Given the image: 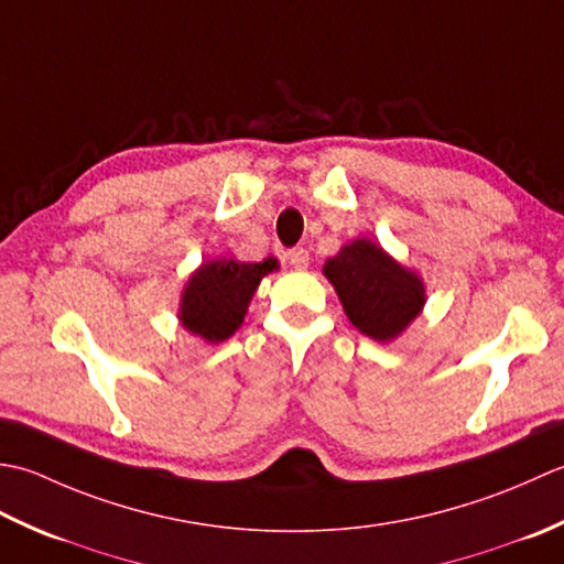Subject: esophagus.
Segmentation results:
<instances>
[{
	"label": "esophagus",
	"instance_id": "obj_1",
	"mask_svg": "<svg viewBox=\"0 0 564 564\" xmlns=\"http://www.w3.org/2000/svg\"><path fill=\"white\" fill-rule=\"evenodd\" d=\"M286 260H290L292 268H296V270L308 268V252L304 248H292L290 252H286Z\"/></svg>",
	"mask_w": 564,
	"mask_h": 564
}]
</instances>
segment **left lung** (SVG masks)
Listing matches in <instances>:
<instances>
[{"label": "left lung", "instance_id": "8db88e82", "mask_svg": "<svg viewBox=\"0 0 564 564\" xmlns=\"http://www.w3.org/2000/svg\"><path fill=\"white\" fill-rule=\"evenodd\" d=\"M324 274L336 286L350 324L379 343L401 336L426 304L419 274L367 238L343 246L326 260Z\"/></svg>", "mask_w": 564, "mask_h": 564}]
</instances>
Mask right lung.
I'll return each mask as SVG.
<instances>
[{"label":"right lung","mask_w":564,"mask_h":564,"mask_svg":"<svg viewBox=\"0 0 564 564\" xmlns=\"http://www.w3.org/2000/svg\"><path fill=\"white\" fill-rule=\"evenodd\" d=\"M278 268L274 258L262 262H238L234 258L204 262L192 272L182 292L177 314L182 326L206 343L231 338L243 324L260 280Z\"/></svg>","instance_id":"obj_1"}]
</instances>
